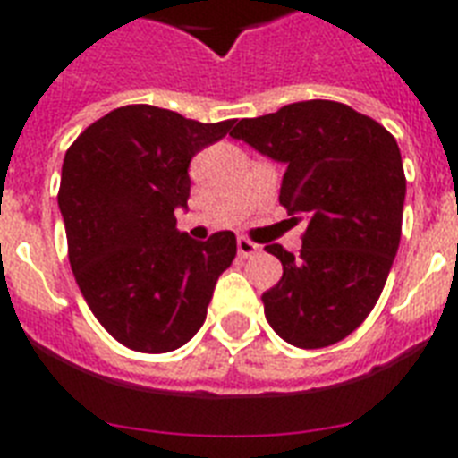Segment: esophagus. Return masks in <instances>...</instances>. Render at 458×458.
<instances>
[{
    "instance_id": "34e87169",
    "label": "esophagus",
    "mask_w": 458,
    "mask_h": 458,
    "mask_svg": "<svg viewBox=\"0 0 458 458\" xmlns=\"http://www.w3.org/2000/svg\"><path fill=\"white\" fill-rule=\"evenodd\" d=\"M259 250H261V247H259L257 242H251V240H247V237H240V240H237V254H240V257H242V259L254 257V254H257Z\"/></svg>"
}]
</instances>
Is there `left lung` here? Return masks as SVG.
I'll list each match as a JSON object with an SVG mask.
<instances>
[{"label": "left lung", "instance_id": "left-lung-1", "mask_svg": "<svg viewBox=\"0 0 458 458\" xmlns=\"http://www.w3.org/2000/svg\"><path fill=\"white\" fill-rule=\"evenodd\" d=\"M230 135L287 165L280 204L306 221L297 257L266 247L283 264L278 285L261 294L266 320L294 347L344 340L373 311L399 250L406 178L397 140L330 99L242 118Z\"/></svg>", "mask_w": 458, "mask_h": 458}]
</instances>
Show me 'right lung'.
Masks as SVG:
<instances>
[{
	"mask_svg": "<svg viewBox=\"0 0 458 458\" xmlns=\"http://www.w3.org/2000/svg\"><path fill=\"white\" fill-rule=\"evenodd\" d=\"M233 123L128 104L68 147L59 187L68 261L95 318L128 349L164 354L192 340L235 259L230 230L194 242L175 221L190 199V161Z\"/></svg>",
	"mask_w": 458,
	"mask_h": 458,
	"instance_id": "right-lung-1",
	"label": "right lung"
}]
</instances>
